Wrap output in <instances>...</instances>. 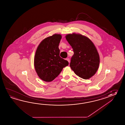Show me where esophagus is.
I'll return each instance as SVG.
<instances>
[{
  "label": "esophagus",
  "instance_id": "34e87169",
  "mask_svg": "<svg viewBox=\"0 0 125 125\" xmlns=\"http://www.w3.org/2000/svg\"><path fill=\"white\" fill-rule=\"evenodd\" d=\"M66 61H67L68 62L70 63V59L68 58H67V59H66Z\"/></svg>",
  "mask_w": 125,
  "mask_h": 125
}]
</instances>
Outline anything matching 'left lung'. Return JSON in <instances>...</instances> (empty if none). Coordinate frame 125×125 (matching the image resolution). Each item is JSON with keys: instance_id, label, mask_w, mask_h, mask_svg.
<instances>
[{"instance_id": "8db88e82", "label": "left lung", "mask_w": 125, "mask_h": 125, "mask_svg": "<svg viewBox=\"0 0 125 125\" xmlns=\"http://www.w3.org/2000/svg\"><path fill=\"white\" fill-rule=\"evenodd\" d=\"M65 37L74 53L70 65L71 69L83 79H90L96 74L100 64L96 46L89 38L80 34H68Z\"/></svg>"}]
</instances>
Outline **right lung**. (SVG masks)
I'll use <instances>...</instances> for the list:
<instances>
[{"instance_id":"add662e5","label":"right lung","mask_w":125,"mask_h":125,"mask_svg":"<svg viewBox=\"0 0 125 125\" xmlns=\"http://www.w3.org/2000/svg\"><path fill=\"white\" fill-rule=\"evenodd\" d=\"M61 38V35L54 34L43 39L37 49L34 59L35 69L39 77L45 82L53 81L69 64L59 56V46Z\"/></svg>"}]
</instances>
